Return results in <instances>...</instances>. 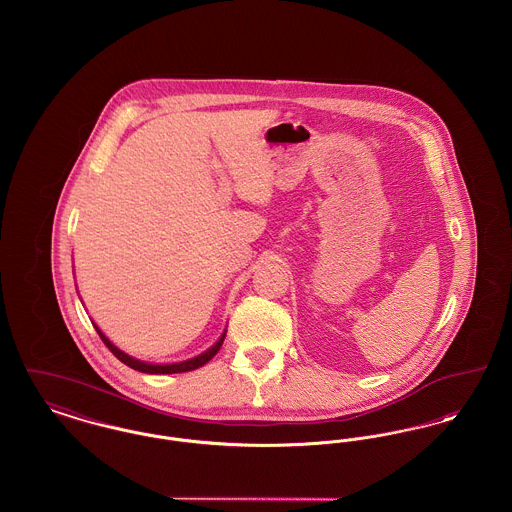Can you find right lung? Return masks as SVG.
I'll return each instance as SVG.
<instances>
[{
	"mask_svg": "<svg viewBox=\"0 0 512 512\" xmlns=\"http://www.w3.org/2000/svg\"><path fill=\"white\" fill-rule=\"evenodd\" d=\"M96 332H98V336L102 338V342L108 346V350L121 361V363H125L127 367H131V369H135V371H143V373H152V375H158V373H183V371H193V369H199V367H203L207 361H211L214 356H216V352L220 350V346H222V342H224V336H226V332L220 336V340L212 346L211 350H207L205 354H201V356H197V358H193V360L181 361V363H172V365H152V363H145V361L133 360L131 356H127V354H123L121 350H118L102 332L98 327H94Z\"/></svg>",
	"mask_w": 512,
	"mask_h": 512,
	"instance_id": "right-lung-1",
	"label": "right lung"
}]
</instances>
